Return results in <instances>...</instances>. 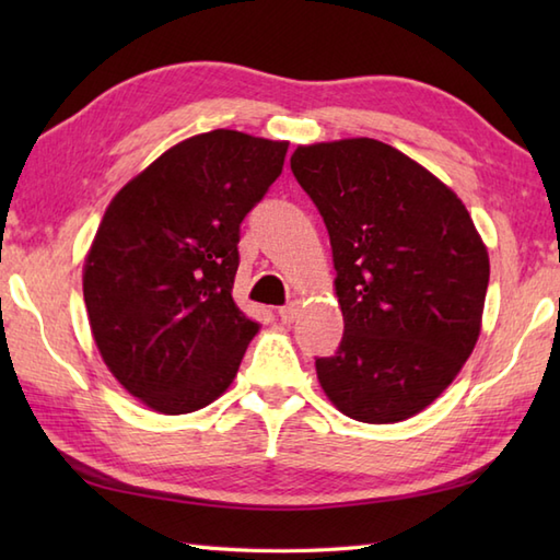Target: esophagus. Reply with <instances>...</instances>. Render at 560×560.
Segmentation results:
<instances>
[{
    "mask_svg": "<svg viewBox=\"0 0 560 560\" xmlns=\"http://www.w3.org/2000/svg\"><path fill=\"white\" fill-rule=\"evenodd\" d=\"M299 311H301V305L299 303H287V305H281L279 307V317H281V323L283 325H291L295 317H299Z\"/></svg>",
    "mask_w": 560,
    "mask_h": 560,
    "instance_id": "34e87169",
    "label": "esophagus"
}]
</instances>
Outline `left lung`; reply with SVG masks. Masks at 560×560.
<instances>
[{"label": "left lung", "instance_id": "left-lung-1", "mask_svg": "<svg viewBox=\"0 0 560 560\" xmlns=\"http://www.w3.org/2000/svg\"><path fill=\"white\" fill-rule=\"evenodd\" d=\"M295 180L323 217L343 337L315 359L331 404L397 423L440 397L474 351L489 253L450 187L375 139L299 147Z\"/></svg>", "mask_w": 560, "mask_h": 560}]
</instances>
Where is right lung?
<instances>
[{"instance_id":"obj_1","label":"right lung","mask_w":560,"mask_h":560,"mask_svg":"<svg viewBox=\"0 0 560 560\" xmlns=\"http://www.w3.org/2000/svg\"><path fill=\"white\" fill-rule=\"evenodd\" d=\"M287 141L213 129L185 139L110 201L83 265L105 365L161 413L207 407L259 325L233 303L241 223L283 171Z\"/></svg>"}]
</instances>
